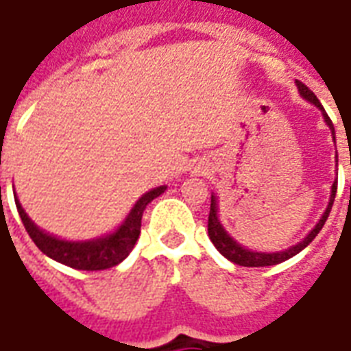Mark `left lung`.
<instances>
[{"instance_id":"obj_1","label":"left lung","mask_w":351,"mask_h":351,"mask_svg":"<svg viewBox=\"0 0 351 351\" xmlns=\"http://www.w3.org/2000/svg\"><path fill=\"white\" fill-rule=\"evenodd\" d=\"M295 82H297V88H299V93H301L302 97H304L306 101H310L312 105H316V107L322 110L325 123L329 125V130H331L332 133V138H335V128H332L331 118L327 116V112H325V108L322 107L319 99H317L316 95H314V92H312L308 86H304V84H302L301 80H295ZM335 195H337V180L332 182L329 205H327V208H325L322 220L316 223V228L312 229L308 235L302 239L301 243L295 244V246H291V248H287V250L284 252H272V254H267V252L248 250V248H244V246H241V244L237 243L235 239H231V237L228 235V231L223 229V226H221L220 220H218V206H216L218 203H216V195L213 193V197H210V214H208V237H210V241H213V244L216 246V250L220 252L223 258H228L229 261H233V263L243 265V267H269V265H278L282 263V261H286V259L297 256L299 252L304 250V248H306V246L316 239L317 233H319L322 228H324L327 216H329V213H331V206L332 203H335Z\"/></svg>"}]
</instances>
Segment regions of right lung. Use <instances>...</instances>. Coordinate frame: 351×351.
Masks as SVG:
<instances>
[{
  "instance_id": "obj_1",
  "label": "right lung",
  "mask_w": 351,
  "mask_h": 351,
  "mask_svg": "<svg viewBox=\"0 0 351 351\" xmlns=\"http://www.w3.org/2000/svg\"><path fill=\"white\" fill-rule=\"evenodd\" d=\"M165 190H167V186H160V188H154L148 193H145L135 203L131 213L128 214V218L123 220L122 226L116 229L114 233L93 239V241H82V243L62 241L58 237L45 233L43 229L37 228L34 221L27 218V214L24 213V208L16 197H14V203H16L20 220L24 223L27 235L32 237L35 246L45 256H49L50 259H54L58 263L79 269V271H105V269L122 263L123 259L130 256V252L133 250V246L141 235V220H143L146 205L156 197H160Z\"/></svg>"
}]
</instances>
